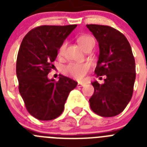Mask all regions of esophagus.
<instances>
[{"instance_id": "esophagus-1", "label": "esophagus", "mask_w": 147, "mask_h": 147, "mask_svg": "<svg viewBox=\"0 0 147 147\" xmlns=\"http://www.w3.org/2000/svg\"><path fill=\"white\" fill-rule=\"evenodd\" d=\"M84 85H85V84H84V83H81V82H79L77 84V87L78 88H80V87H82V86H84Z\"/></svg>"}]
</instances>
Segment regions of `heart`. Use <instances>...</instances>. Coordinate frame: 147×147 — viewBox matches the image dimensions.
Here are the masks:
<instances>
[{
    "label": "heart",
    "mask_w": 147,
    "mask_h": 147,
    "mask_svg": "<svg viewBox=\"0 0 147 147\" xmlns=\"http://www.w3.org/2000/svg\"><path fill=\"white\" fill-rule=\"evenodd\" d=\"M76 40L84 49L88 48L90 45H95V40L93 37L86 34H82L77 36ZM66 45L67 42L65 41L61 44L58 49V55L62 56L64 54ZM89 70L90 65L88 63H76V62H71L63 68L65 74L78 80H82Z\"/></svg>",
    "instance_id": "b5f03b06"
}]
</instances>
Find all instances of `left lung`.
<instances>
[{"mask_svg": "<svg viewBox=\"0 0 147 147\" xmlns=\"http://www.w3.org/2000/svg\"><path fill=\"white\" fill-rule=\"evenodd\" d=\"M99 46L95 74L106 76L102 85L92 82L94 93L89 99L90 108L102 117L119 115L127 107L133 93L136 62L131 46L119 31L108 26L88 24ZM102 78V77H101Z\"/></svg>", "mask_w": 147, "mask_h": 147, "instance_id": "1", "label": "left lung"}]
</instances>
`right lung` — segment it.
I'll return each mask as SVG.
<instances>
[{"mask_svg": "<svg viewBox=\"0 0 147 147\" xmlns=\"http://www.w3.org/2000/svg\"><path fill=\"white\" fill-rule=\"evenodd\" d=\"M76 27L40 26L29 31L22 40L16 63L19 92L28 112L39 120L59 116L69 93L77 85L62 75L57 82L48 78L59 46Z\"/></svg>", "mask_w": 147, "mask_h": 147, "instance_id": "add662e5", "label": "right lung"}]
</instances>
